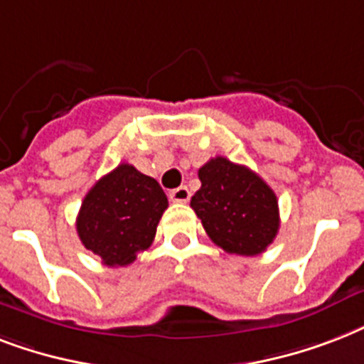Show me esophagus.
Masks as SVG:
<instances>
[{
  "label": "esophagus",
  "instance_id": "1",
  "mask_svg": "<svg viewBox=\"0 0 364 364\" xmlns=\"http://www.w3.org/2000/svg\"><path fill=\"white\" fill-rule=\"evenodd\" d=\"M171 202H177V204H187L191 200V191L187 187H177L170 193Z\"/></svg>",
  "mask_w": 364,
  "mask_h": 364
}]
</instances>
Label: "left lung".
<instances>
[{"instance_id": "left-lung-1", "label": "left lung", "mask_w": 364, "mask_h": 364, "mask_svg": "<svg viewBox=\"0 0 364 364\" xmlns=\"http://www.w3.org/2000/svg\"><path fill=\"white\" fill-rule=\"evenodd\" d=\"M202 187L191 208L211 242L230 255L253 257L266 251L279 230L274 191L247 166L215 156L198 170Z\"/></svg>"}]
</instances>
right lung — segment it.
Returning a JSON list of instances; mask_svg holds the SVG:
<instances>
[{
    "label": "right lung",
    "mask_w": 364,
    "mask_h": 364,
    "mask_svg": "<svg viewBox=\"0 0 364 364\" xmlns=\"http://www.w3.org/2000/svg\"><path fill=\"white\" fill-rule=\"evenodd\" d=\"M168 198L153 177L119 164L82 200L77 234L105 266H126L153 243Z\"/></svg>",
    "instance_id": "obj_1"
}]
</instances>
